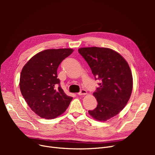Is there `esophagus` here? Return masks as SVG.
I'll return each mask as SVG.
<instances>
[{
    "label": "esophagus",
    "mask_w": 155,
    "mask_h": 155,
    "mask_svg": "<svg viewBox=\"0 0 155 155\" xmlns=\"http://www.w3.org/2000/svg\"><path fill=\"white\" fill-rule=\"evenodd\" d=\"M87 92V91H86V90H85V89H81V90L80 91V92H78V94L79 96L85 95V94H86Z\"/></svg>",
    "instance_id": "esophagus-1"
}]
</instances>
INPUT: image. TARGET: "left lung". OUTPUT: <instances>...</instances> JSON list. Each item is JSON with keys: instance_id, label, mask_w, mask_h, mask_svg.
I'll return each instance as SVG.
<instances>
[{"instance_id": "left-lung-1", "label": "left lung", "mask_w": 155, "mask_h": 155, "mask_svg": "<svg viewBox=\"0 0 155 155\" xmlns=\"http://www.w3.org/2000/svg\"><path fill=\"white\" fill-rule=\"evenodd\" d=\"M79 53L90 67L96 80H100L93 95L96 109L88 110L94 118L106 121L118 114L129 100L133 76L128 63L114 50L107 48H81Z\"/></svg>"}]
</instances>
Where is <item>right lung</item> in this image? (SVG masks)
<instances>
[{"instance_id": "add662e5", "label": "right lung", "mask_w": 155, "mask_h": 155, "mask_svg": "<svg viewBox=\"0 0 155 155\" xmlns=\"http://www.w3.org/2000/svg\"><path fill=\"white\" fill-rule=\"evenodd\" d=\"M73 51L71 48L42 51L32 57L22 70L19 83L22 95L30 109L41 118L59 116L72 100L61 87L57 70Z\"/></svg>"}]
</instances>
